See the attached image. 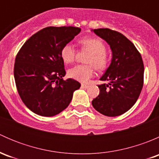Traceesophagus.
Here are the masks:
<instances>
[{
  "instance_id": "1",
  "label": "esophagus",
  "mask_w": 159,
  "mask_h": 159,
  "mask_svg": "<svg viewBox=\"0 0 159 159\" xmlns=\"http://www.w3.org/2000/svg\"><path fill=\"white\" fill-rule=\"evenodd\" d=\"M81 88H82V89H88V88H89V85L85 84H81Z\"/></svg>"
}]
</instances>
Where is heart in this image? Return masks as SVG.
I'll list each match as a JSON object with an SVG mask.
<instances>
[{
    "label": "heart",
    "instance_id": "obj_1",
    "mask_svg": "<svg viewBox=\"0 0 159 159\" xmlns=\"http://www.w3.org/2000/svg\"><path fill=\"white\" fill-rule=\"evenodd\" d=\"M81 49L90 52L86 63L90 65H78L68 70V76L77 81L85 82L94 74V67L98 70L105 69L109 63V57L106 53V45L102 40L96 38H85L79 41ZM61 57L64 62L70 64L75 61L76 51L70 44H66L61 51Z\"/></svg>",
    "mask_w": 159,
    "mask_h": 159
}]
</instances>
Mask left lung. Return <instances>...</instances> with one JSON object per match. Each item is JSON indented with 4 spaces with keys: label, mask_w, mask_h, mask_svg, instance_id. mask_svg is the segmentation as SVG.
Segmentation results:
<instances>
[{
    "label": "left lung",
    "mask_w": 159,
    "mask_h": 159,
    "mask_svg": "<svg viewBox=\"0 0 159 159\" xmlns=\"http://www.w3.org/2000/svg\"><path fill=\"white\" fill-rule=\"evenodd\" d=\"M93 31L110 45L112 59L101 81L98 96L91 102L94 109L115 117L128 111L135 104L144 83V64L135 46L122 34L108 28Z\"/></svg>",
    "instance_id": "8db88e82"
}]
</instances>
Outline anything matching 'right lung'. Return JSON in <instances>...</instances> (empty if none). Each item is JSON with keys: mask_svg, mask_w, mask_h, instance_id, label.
Returning <instances> with one entry per match:
<instances>
[{"mask_svg": "<svg viewBox=\"0 0 159 159\" xmlns=\"http://www.w3.org/2000/svg\"><path fill=\"white\" fill-rule=\"evenodd\" d=\"M81 28L48 27L32 35L17 53L14 68L16 87L22 102L37 115L51 117L69 105L81 87L75 80H64L66 71L61 51Z\"/></svg>", "mask_w": 159, "mask_h": 159, "instance_id": "obj_1", "label": "right lung"}]
</instances>
